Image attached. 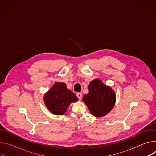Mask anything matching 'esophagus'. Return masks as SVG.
I'll list each match as a JSON object with an SVG mask.
<instances>
[{
    "mask_svg": "<svg viewBox=\"0 0 156 156\" xmlns=\"http://www.w3.org/2000/svg\"><path fill=\"white\" fill-rule=\"evenodd\" d=\"M76 96H77V98L80 99V100H81V98H82V93H76Z\"/></svg>",
    "mask_w": 156,
    "mask_h": 156,
    "instance_id": "1",
    "label": "esophagus"
}]
</instances>
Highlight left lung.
Segmentation results:
<instances>
[{
  "mask_svg": "<svg viewBox=\"0 0 156 156\" xmlns=\"http://www.w3.org/2000/svg\"><path fill=\"white\" fill-rule=\"evenodd\" d=\"M89 93L83 101L95 117H101L110 112L115 105L116 96L112 88L105 86L99 79L92 81L88 86Z\"/></svg>",
  "mask_w": 156,
  "mask_h": 156,
  "instance_id": "1",
  "label": "left lung"
}]
</instances>
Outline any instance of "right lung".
<instances>
[{
  "instance_id": "add662e5",
  "label": "right lung",
  "mask_w": 156,
  "mask_h": 156,
  "mask_svg": "<svg viewBox=\"0 0 156 156\" xmlns=\"http://www.w3.org/2000/svg\"><path fill=\"white\" fill-rule=\"evenodd\" d=\"M44 101L51 112L55 115H63L73 102L78 101L75 94L66 88L63 83H55L44 95Z\"/></svg>"
}]
</instances>
